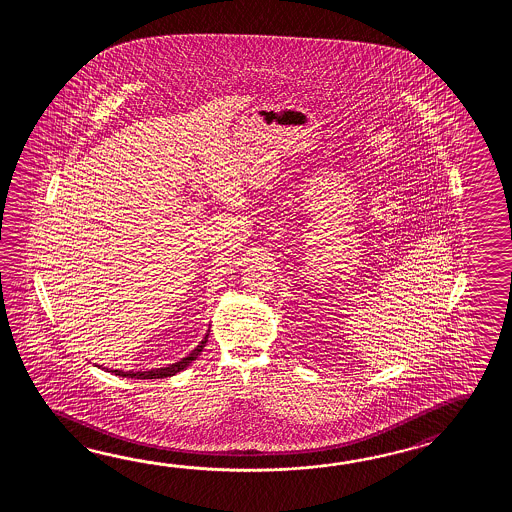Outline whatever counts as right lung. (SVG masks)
I'll return each instance as SVG.
<instances>
[{"instance_id":"add662e5","label":"right lung","mask_w":512,"mask_h":512,"mask_svg":"<svg viewBox=\"0 0 512 512\" xmlns=\"http://www.w3.org/2000/svg\"><path fill=\"white\" fill-rule=\"evenodd\" d=\"M207 337L201 340V344L197 346L188 357L185 359L179 360V362H175V364H170V366H166V368H155V370L150 371H122V370H109L111 373H115V375H119V377H128V379H163V377H172L175 373H179V371L185 370L186 366H190L192 364V360H196L199 355H201V351L205 348V344H207Z\"/></svg>"}]
</instances>
